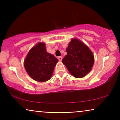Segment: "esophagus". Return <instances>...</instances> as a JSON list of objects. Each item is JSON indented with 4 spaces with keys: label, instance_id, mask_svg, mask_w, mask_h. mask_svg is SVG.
Returning <instances> with one entry per match:
<instances>
[{
    "label": "esophagus",
    "instance_id": "34e87169",
    "mask_svg": "<svg viewBox=\"0 0 120 120\" xmlns=\"http://www.w3.org/2000/svg\"><path fill=\"white\" fill-rule=\"evenodd\" d=\"M58 59H59V61H61L62 60V56H59L58 57Z\"/></svg>",
    "mask_w": 120,
    "mask_h": 120
}]
</instances>
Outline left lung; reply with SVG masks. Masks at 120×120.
I'll use <instances>...</instances> for the list:
<instances>
[{"label":"left lung","mask_w":120,"mask_h":120,"mask_svg":"<svg viewBox=\"0 0 120 120\" xmlns=\"http://www.w3.org/2000/svg\"><path fill=\"white\" fill-rule=\"evenodd\" d=\"M67 54L62 60L69 72L75 78H81L91 71L94 62L92 52L81 41L72 39L66 49Z\"/></svg>","instance_id":"1"}]
</instances>
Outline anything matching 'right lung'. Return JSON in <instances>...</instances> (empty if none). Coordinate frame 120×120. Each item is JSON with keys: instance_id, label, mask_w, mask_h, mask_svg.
I'll return each mask as SVG.
<instances>
[{"instance_id": "1", "label": "right lung", "mask_w": 120, "mask_h": 120, "mask_svg": "<svg viewBox=\"0 0 120 120\" xmlns=\"http://www.w3.org/2000/svg\"><path fill=\"white\" fill-rule=\"evenodd\" d=\"M58 60L46 51L45 44L39 42L30 49L24 60V67L35 81L45 82L53 75Z\"/></svg>"}]
</instances>
